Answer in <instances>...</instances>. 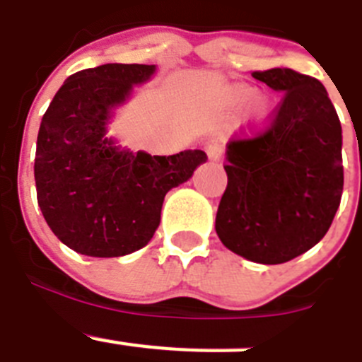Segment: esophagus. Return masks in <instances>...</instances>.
<instances>
[{
  "instance_id": "obj_1",
  "label": "esophagus",
  "mask_w": 362,
  "mask_h": 362,
  "mask_svg": "<svg viewBox=\"0 0 362 362\" xmlns=\"http://www.w3.org/2000/svg\"><path fill=\"white\" fill-rule=\"evenodd\" d=\"M205 153H207V158L209 160H221V157H223V144L218 141H211L205 144Z\"/></svg>"
}]
</instances>
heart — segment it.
<instances>
[{"mask_svg":"<svg viewBox=\"0 0 362 362\" xmlns=\"http://www.w3.org/2000/svg\"><path fill=\"white\" fill-rule=\"evenodd\" d=\"M249 90H240V92H238V99L240 100H247L249 99ZM265 110H267V104H265V100H258V103H256V113H258V115H263V113H265Z\"/></svg>","mask_w":362,"mask_h":362,"instance_id":"1","label":"heart"}]
</instances>
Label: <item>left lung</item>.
<instances>
[{"mask_svg":"<svg viewBox=\"0 0 362 362\" xmlns=\"http://www.w3.org/2000/svg\"><path fill=\"white\" fill-rule=\"evenodd\" d=\"M283 99L272 124L226 149L216 233L234 254L278 265L330 229L343 194V129L327 90L291 68L254 71Z\"/></svg>","mask_w":362,"mask_h":362,"instance_id":"left-lung-1","label":"left lung"}]
</instances>
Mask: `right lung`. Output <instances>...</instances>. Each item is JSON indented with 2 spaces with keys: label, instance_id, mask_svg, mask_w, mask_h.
<instances>
[{
  "label": "right lung",
  "instance_id": "right-lung-1",
  "mask_svg": "<svg viewBox=\"0 0 362 362\" xmlns=\"http://www.w3.org/2000/svg\"><path fill=\"white\" fill-rule=\"evenodd\" d=\"M157 64L108 63L64 81L37 133V204L52 233L76 252L119 258L149 243L164 197L207 160L200 149L158 157L122 148L108 135L133 88Z\"/></svg>",
  "mask_w": 362,
  "mask_h": 362
}]
</instances>
